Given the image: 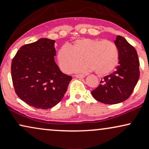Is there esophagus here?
<instances>
[{"label": "esophagus", "instance_id": "obj_1", "mask_svg": "<svg viewBox=\"0 0 149 149\" xmlns=\"http://www.w3.org/2000/svg\"><path fill=\"white\" fill-rule=\"evenodd\" d=\"M75 77H76V78H84L85 76L83 74H77V75H75Z\"/></svg>", "mask_w": 149, "mask_h": 149}]
</instances>
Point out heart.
Segmentation results:
<instances>
[{
    "label": "heart",
    "instance_id": "b5f03b06",
    "mask_svg": "<svg viewBox=\"0 0 149 149\" xmlns=\"http://www.w3.org/2000/svg\"><path fill=\"white\" fill-rule=\"evenodd\" d=\"M83 60L86 62L78 66L77 71L87 73L95 70L99 76H105L117 66L118 49L111 40L81 38L75 40L71 47L62 46L57 52L59 67L66 73L72 72Z\"/></svg>",
    "mask_w": 149,
    "mask_h": 149
}]
</instances>
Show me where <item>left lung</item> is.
<instances>
[{
    "label": "left lung",
    "instance_id": "8db88e82",
    "mask_svg": "<svg viewBox=\"0 0 149 149\" xmlns=\"http://www.w3.org/2000/svg\"><path fill=\"white\" fill-rule=\"evenodd\" d=\"M119 52V65L114 72L105 76L100 85L91 92L94 98L107 104H115L127 100L139 78L137 52L123 37L117 36L114 41Z\"/></svg>",
    "mask_w": 149,
    "mask_h": 149
}]
</instances>
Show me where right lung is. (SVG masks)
Here are the masks:
<instances>
[{"instance_id": "right-lung-1", "label": "right lung", "mask_w": 149, "mask_h": 149, "mask_svg": "<svg viewBox=\"0 0 149 149\" xmlns=\"http://www.w3.org/2000/svg\"><path fill=\"white\" fill-rule=\"evenodd\" d=\"M54 40L40 38L22 46L13 59L11 75L15 92L36 109H50L64 96L72 77L54 61Z\"/></svg>"}]
</instances>
